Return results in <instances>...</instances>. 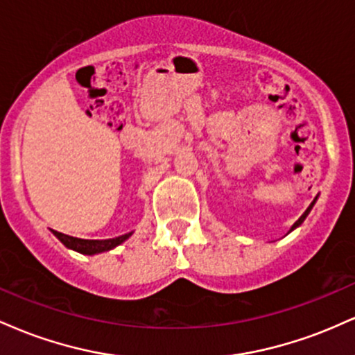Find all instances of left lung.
<instances>
[{"mask_svg":"<svg viewBox=\"0 0 355 355\" xmlns=\"http://www.w3.org/2000/svg\"><path fill=\"white\" fill-rule=\"evenodd\" d=\"M315 202H317V197H315V198H313V202L311 203V205H309V207H307V210H305V211H304V214H302V217H300L299 220H297V222L294 223V225H292V227H291V230H288V232H287V234H291V232H292V230H295V229H297V227H300V225H302V222H304V220H305V218H307V215H309V214H311L312 207H313V205H315Z\"/></svg>","mask_w":355,"mask_h":355,"instance_id":"left-lung-1","label":"left lung"}]
</instances>
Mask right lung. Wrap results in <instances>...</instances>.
<instances>
[{"mask_svg":"<svg viewBox=\"0 0 355 355\" xmlns=\"http://www.w3.org/2000/svg\"><path fill=\"white\" fill-rule=\"evenodd\" d=\"M51 232H53V235H55V237L58 239L64 247L70 248V250L78 252V254H83V255H96V254H101V252L113 250V248L120 245V243H123L125 240H128L130 237H132V234H133V232H128V234L120 235V237H115V239L87 240V239L70 237V235H64V234H61V232H56V230H51Z\"/></svg>","mask_w":355,"mask_h":355,"instance_id":"1","label":"right lung"}]
</instances>
